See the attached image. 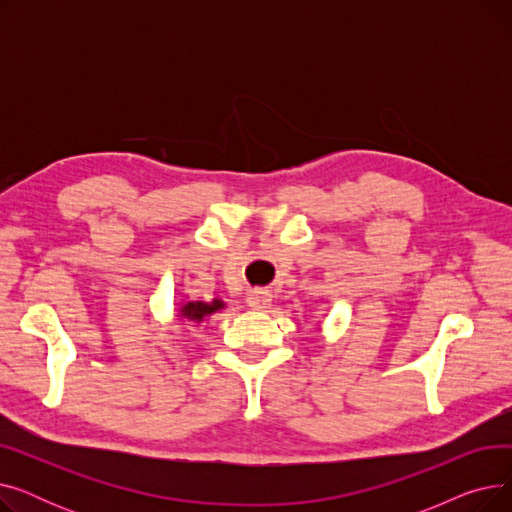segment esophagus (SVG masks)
<instances>
[{"label": "esophagus", "mask_w": 512, "mask_h": 512, "mask_svg": "<svg viewBox=\"0 0 512 512\" xmlns=\"http://www.w3.org/2000/svg\"><path fill=\"white\" fill-rule=\"evenodd\" d=\"M247 303L251 309L255 311H261V309H267L272 303V292L270 290H263V288H255L247 294Z\"/></svg>", "instance_id": "1"}]
</instances>
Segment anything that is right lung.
I'll return each mask as SVG.
<instances>
[{
  "mask_svg": "<svg viewBox=\"0 0 512 512\" xmlns=\"http://www.w3.org/2000/svg\"><path fill=\"white\" fill-rule=\"evenodd\" d=\"M224 303L215 299L213 303H203V301H197V303H186L180 307V313L182 317H186L188 321H203L207 315H211L213 311L222 309Z\"/></svg>",
  "mask_w": 512,
  "mask_h": 512,
  "instance_id": "1",
  "label": "right lung"
}]
</instances>
